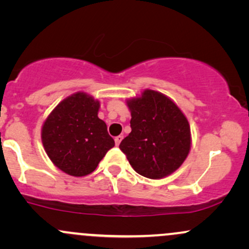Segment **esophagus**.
I'll return each mask as SVG.
<instances>
[{
  "mask_svg": "<svg viewBox=\"0 0 249 249\" xmlns=\"http://www.w3.org/2000/svg\"><path fill=\"white\" fill-rule=\"evenodd\" d=\"M123 141V136H117L115 138V142L117 146H119V144H121V142Z\"/></svg>",
  "mask_w": 249,
  "mask_h": 249,
  "instance_id": "34e87169",
  "label": "esophagus"
}]
</instances>
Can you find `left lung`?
Returning <instances> with one entry per match:
<instances>
[{
    "label": "left lung",
    "mask_w": 249,
    "mask_h": 249,
    "mask_svg": "<svg viewBox=\"0 0 249 249\" xmlns=\"http://www.w3.org/2000/svg\"><path fill=\"white\" fill-rule=\"evenodd\" d=\"M131 133L119 148L137 173L150 179L168 176L186 159L191 148L187 118L168 97L145 90L127 101Z\"/></svg>",
    "instance_id": "obj_1"
}]
</instances>
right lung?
<instances>
[{"label": "right lung", "instance_id": "add662e5", "mask_svg": "<svg viewBox=\"0 0 249 249\" xmlns=\"http://www.w3.org/2000/svg\"><path fill=\"white\" fill-rule=\"evenodd\" d=\"M98 110V101L77 92L59 103L43 124V146L63 172L73 177L90 174L115 146Z\"/></svg>", "mask_w": 249, "mask_h": 249}]
</instances>
